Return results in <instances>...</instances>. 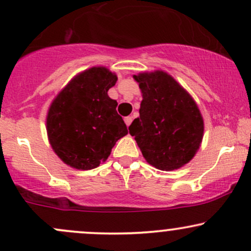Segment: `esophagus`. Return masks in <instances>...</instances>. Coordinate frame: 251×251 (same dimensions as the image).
Returning a JSON list of instances; mask_svg holds the SVG:
<instances>
[{
  "label": "esophagus",
  "instance_id": "1",
  "mask_svg": "<svg viewBox=\"0 0 251 251\" xmlns=\"http://www.w3.org/2000/svg\"><path fill=\"white\" fill-rule=\"evenodd\" d=\"M124 120H125V124H126V125L129 126V125H131V123H132V117H126L125 119H124Z\"/></svg>",
  "mask_w": 251,
  "mask_h": 251
}]
</instances>
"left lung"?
Returning a JSON list of instances; mask_svg holds the SVG:
<instances>
[{
	"mask_svg": "<svg viewBox=\"0 0 251 251\" xmlns=\"http://www.w3.org/2000/svg\"><path fill=\"white\" fill-rule=\"evenodd\" d=\"M143 93L139 118L129 125L140 151L154 168L172 171L195 157L204 123L197 103L163 71L133 75Z\"/></svg>",
	"mask_w": 251,
	"mask_h": 251,
	"instance_id": "obj_1",
	"label": "left lung"
}]
</instances>
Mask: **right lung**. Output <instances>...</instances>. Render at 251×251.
Listing matches in <instances>:
<instances>
[{
    "label": "right lung",
    "mask_w": 251,
    "mask_h": 251,
    "mask_svg": "<svg viewBox=\"0 0 251 251\" xmlns=\"http://www.w3.org/2000/svg\"><path fill=\"white\" fill-rule=\"evenodd\" d=\"M118 77L106 67H92L74 76L51 102L47 134L63 163L77 170L105 162L120 138L128 133L107 92Z\"/></svg>",
    "instance_id": "right-lung-1"
}]
</instances>
